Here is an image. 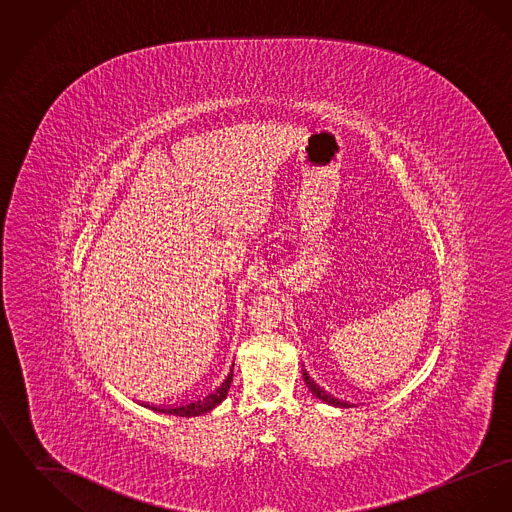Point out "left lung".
I'll return each mask as SVG.
<instances>
[{
    "instance_id": "left-lung-1",
    "label": "left lung",
    "mask_w": 512,
    "mask_h": 512,
    "mask_svg": "<svg viewBox=\"0 0 512 512\" xmlns=\"http://www.w3.org/2000/svg\"><path fill=\"white\" fill-rule=\"evenodd\" d=\"M303 380H305V384H307V388L311 390V393L317 395L318 399H322L324 403H330V405H336V407H351L349 401H340V399H336L334 395H330V393H326V391L322 390L317 382L307 374V370H303Z\"/></svg>"
}]
</instances>
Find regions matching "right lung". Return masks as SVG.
<instances>
[{"mask_svg": "<svg viewBox=\"0 0 512 512\" xmlns=\"http://www.w3.org/2000/svg\"><path fill=\"white\" fill-rule=\"evenodd\" d=\"M232 376H234V372L230 370L228 376H224V380L219 382L213 390L207 391L205 395L197 397V399L190 401V403L176 405V407H155V405H147V407L153 409V411H159V413L176 414V416H197V414H205L207 411L215 409L219 403H222V399L228 395L230 384H232Z\"/></svg>", "mask_w": 512, "mask_h": 512, "instance_id": "right-lung-1", "label": "right lung"}]
</instances>
